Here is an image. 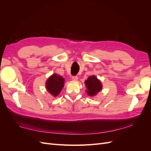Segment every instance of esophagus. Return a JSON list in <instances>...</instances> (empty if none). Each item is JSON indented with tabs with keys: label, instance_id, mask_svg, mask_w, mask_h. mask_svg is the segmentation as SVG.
I'll use <instances>...</instances> for the list:
<instances>
[{
	"label": "esophagus",
	"instance_id": "34e87169",
	"mask_svg": "<svg viewBox=\"0 0 151 151\" xmlns=\"http://www.w3.org/2000/svg\"><path fill=\"white\" fill-rule=\"evenodd\" d=\"M72 80L74 81H77L78 80V77L77 76H72Z\"/></svg>",
	"mask_w": 151,
	"mask_h": 151
}]
</instances>
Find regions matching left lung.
I'll use <instances>...</instances> for the list:
<instances>
[{
  "label": "left lung",
  "instance_id": "8db88e82",
  "mask_svg": "<svg viewBox=\"0 0 151 151\" xmlns=\"http://www.w3.org/2000/svg\"><path fill=\"white\" fill-rule=\"evenodd\" d=\"M87 91L86 93L90 96L96 95L102 89V84L101 81L94 76H89L85 81Z\"/></svg>",
  "mask_w": 151,
  "mask_h": 151
}]
</instances>
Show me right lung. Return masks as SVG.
I'll return each mask as SVG.
<instances>
[{
  "label": "right lung",
  "mask_w": 151,
  "mask_h": 151,
  "mask_svg": "<svg viewBox=\"0 0 151 151\" xmlns=\"http://www.w3.org/2000/svg\"><path fill=\"white\" fill-rule=\"evenodd\" d=\"M64 79L61 76L56 74L50 76L46 82V88L47 91L54 97L60 94L64 86Z\"/></svg>",
  "instance_id": "1"
}]
</instances>
